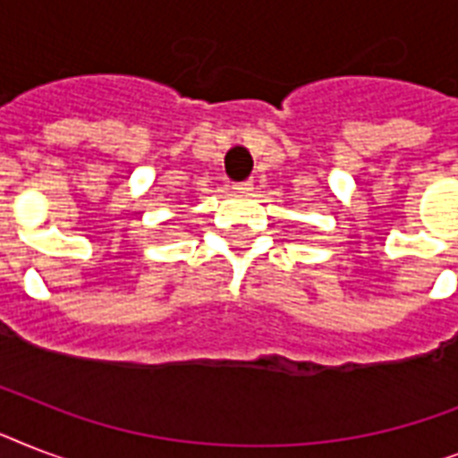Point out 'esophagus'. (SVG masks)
Instances as JSON below:
<instances>
[{
	"mask_svg": "<svg viewBox=\"0 0 458 458\" xmlns=\"http://www.w3.org/2000/svg\"><path fill=\"white\" fill-rule=\"evenodd\" d=\"M233 190H235L237 194H250L251 190H254V182H251V180H244V182H235V185H233Z\"/></svg>",
	"mask_w": 458,
	"mask_h": 458,
	"instance_id": "obj_1",
	"label": "esophagus"
}]
</instances>
